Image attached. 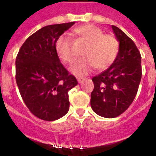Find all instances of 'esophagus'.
<instances>
[{"label": "esophagus", "mask_w": 156, "mask_h": 156, "mask_svg": "<svg viewBox=\"0 0 156 156\" xmlns=\"http://www.w3.org/2000/svg\"><path fill=\"white\" fill-rule=\"evenodd\" d=\"M84 80H85V78H77V81L79 83H82Z\"/></svg>", "instance_id": "esophagus-1"}]
</instances>
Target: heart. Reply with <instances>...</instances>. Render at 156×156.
Instances as JSON below:
<instances>
[{
    "instance_id": "obj_1",
    "label": "heart",
    "mask_w": 156,
    "mask_h": 156,
    "mask_svg": "<svg viewBox=\"0 0 156 156\" xmlns=\"http://www.w3.org/2000/svg\"><path fill=\"white\" fill-rule=\"evenodd\" d=\"M73 34L77 35L87 43L82 56L84 58L75 62L70 71L73 75L82 76L94 67L105 70L112 65L119 51V43L115 36L104 34L100 28L92 24H84L74 29ZM57 57L63 63L69 64L73 61L71 39L67 35H62L55 43Z\"/></svg>"
}]
</instances>
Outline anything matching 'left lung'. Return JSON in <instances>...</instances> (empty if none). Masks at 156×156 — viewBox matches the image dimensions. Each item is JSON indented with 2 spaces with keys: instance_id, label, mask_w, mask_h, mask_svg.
<instances>
[{
  "instance_id": "8db88e82",
  "label": "left lung",
  "mask_w": 156,
  "mask_h": 156,
  "mask_svg": "<svg viewBox=\"0 0 156 156\" xmlns=\"http://www.w3.org/2000/svg\"><path fill=\"white\" fill-rule=\"evenodd\" d=\"M119 43L114 62L93 77L90 105L94 112L107 118L118 117L132 105L141 79V57L134 42L123 31L112 25Z\"/></svg>"
}]
</instances>
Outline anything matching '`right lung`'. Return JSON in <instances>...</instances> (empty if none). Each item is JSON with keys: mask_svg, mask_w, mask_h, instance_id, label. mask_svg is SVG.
Wrapping results in <instances>:
<instances>
[{"mask_svg": "<svg viewBox=\"0 0 156 156\" xmlns=\"http://www.w3.org/2000/svg\"><path fill=\"white\" fill-rule=\"evenodd\" d=\"M75 22L51 24L23 43L16 60V79L29 111L44 121L59 119L68 112V91L78 84L60 62L55 43Z\"/></svg>", "mask_w": 156, "mask_h": 156, "instance_id": "add662e5", "label": "right lung"}]
</instances>
